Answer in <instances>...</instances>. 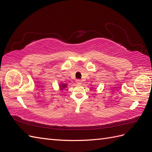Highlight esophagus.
I'll use <instances>...</instances> for the list:
<instances>
[{
	"instance_id": "1",
	"label": "esophagus",
	"mask_w": 152,
	"mask_h": 152,
	"mask_svg": "<svg viewBox=\"0 0 152 152\" xmlns=\"http://www.w3.org/2000/svg\"><path fill=\"white\" fill-rule=\"evenodd\" d=\"M76 83L78 85H80L82 84V80L80 79H77L76 80Z\"/></svg>"
}]
</instances>
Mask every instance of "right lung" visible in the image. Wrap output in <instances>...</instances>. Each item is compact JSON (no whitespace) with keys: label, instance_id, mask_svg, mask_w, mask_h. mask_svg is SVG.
<instances>
[{"label":"right lung","instance_id":"obj_1","mask_svg":"<svg viewBox=\"0 0 152 152\" xmlns=\"http://www.w3.org/2000/svg\"><path fill=\"white\" fill-rule=\"evenodd\" d=\"M66 87V84H63L62 86H61V89H63V88H65V87Z\"/></svg>","mask_w":152,"mask_h":152}]
</instances>
